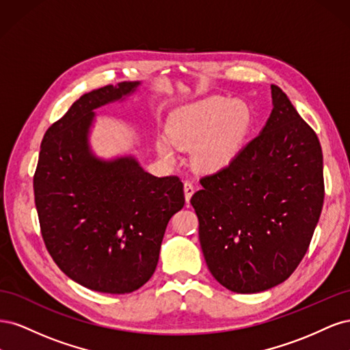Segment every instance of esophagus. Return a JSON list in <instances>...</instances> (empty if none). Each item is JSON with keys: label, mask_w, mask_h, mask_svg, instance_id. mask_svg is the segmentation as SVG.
<instances>
[{"label": "esophagus", "mask_w": 350, "mask_h": 350, "mask_svg": "<svg viewBox=\"0 0 350 350\" xmlns=\"http://www.w3.org/2000/svg\"><path fill=\"white\" fill-rule=\"evenodd\" d=\"M184 194H185V201H187V203H189V200H191V197L194 194L193 183H189V181L184 183Z\"/></svg>", "instance_id": "obj_1"}]
</instances>
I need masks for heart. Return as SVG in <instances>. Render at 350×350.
Returning a JSON list of instances; mask_svg holds the SVG:
<instances>
[{
	"instance_id": "1",
	"label": "heart",
	"mask_w": 350,
	"mask_h": 350,
	"mask_svg": "<svg viewBox=\"0 0 350 350\" xmlns=\"http://www.w3.org/2000/svg\"><path fill=\"white\" fill-rule=\"evenodd\" d=\"M252 125L251 108L242 100L210 98L189 105L167 126L156 149L174 163L176 149H193V163L203 174H217L235 162Z\"/></svg>"
}]
</instances>
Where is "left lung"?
Returning a JSON list of instances; mask_svg holds the SVG:
<instances>
[{"label":"left lung","mask_w":350,"mask_h":350,"mask_svg":"<svg viewBox=\"0 0 350 350\" xmlns=\"http://www.w3.org/2000/svg\"><path fill=\"white\" fill-rule=\"evenodd\" d=\"M266 125L235 162L201 178L191 197L213 278L237 293L288 279L310 247L324 201L319 137L271 84Z\"/></svg>","instance_id":"1"}]
</instances>
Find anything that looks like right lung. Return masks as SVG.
I'll return each instance as SVG.
<instances>
[{
  "label": "right lung",
  "instance_id": "obj_1",
  "mask_svg": "<svg viewBox=\"0 0 350 350\" xmlns=\"http://www.w3.org/2000/svg\"><path fill=\"white\" fill-rule=\"evenodd\" d=\"M140 86L109 84L74 102L45 133L33 178L51 257L71 280L103 293H130L152 278L167 221L185 203L178 176L146 172L133 153L103 159L92 149L94 111Z\"/></svg>",
  "mask_w": 350,
  "mask_h": 350
}]
</instances>
